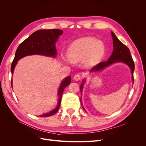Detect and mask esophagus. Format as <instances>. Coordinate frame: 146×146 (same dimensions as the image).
<instances>
[{
  "mask_svg": "<svg viewBox=\"0 0 146 146\" xmlns=\"http://www.w3.org/2000/svg\"><path fill=\"white\" fill-rule=\"evenodd\" d=\"M81 78H82V77H81L80 75L77 74V75H76V76H74V80H76V81H78V80H80Z\"/></svg>",
  "mask_w": 146,
  "mask_h": 146,
  "instance_id": "obj_1",
  "label": "esophagus"
}]
</instances>
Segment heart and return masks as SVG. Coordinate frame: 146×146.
<instances>
[{"mask_svg": "<svg viewBox=\"0 0 146 146\" xmlns=\"http://www.w3.org/2000/svg\"><path fill=\"white\" fill-rule=\"evenodd\" d=\"M105 53V46L101 41L96 38L85 37L78 39L69 46L68 56L69 60L65 61L78 63L83 61L86 67L90 68L98 64Z\"/></svg>", "mask_w": 146, "mask_h": 146, "instance_id": "obj_1", "label": "heart"}]
</instances>
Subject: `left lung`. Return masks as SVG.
<instances>
[{
  "label": "left lung",
  "instance_id": "obj_1",
  "mask_svg": "<svg viewBox=\"0 0 146 146\" xmlns=\"http://www.w3.org/2000/svg\"><path fill=\"white\" fill-rule=\"evenodd\" d=\"M111 36L113 38V51L111 55L110 56V58L107 61H104V62H101L95 66L94 67L92 68L90 72H98L100 71V70H103L105 68L108 67V66H110L112 64L116 63H123L125 64H127L130 68L131 72V78L132 81H133V72L135 70V64L134 61L132 59L131 55L130 54V52L129 50V48H128L125 45L117 39L116 36L113 32H111ZM85 82V80H83V83L80 85V91L81 93L83 90V85ZM82 105V99H80ZM83 108L85 110L84 107H83Z\"/></svg>",
  "mask_w": 146,
  "mask_h": 146
}]
</instances>
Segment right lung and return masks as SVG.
<instances>
[{"mask_svg":"<svg viewBox=\"0 0 146 146\" xmlns=\"http://www.w3.org/2000/svg\"><path fill=\"white\" fill-rule=\"evenodd\" d=\"M63 31L59 29L49 30H39L33 33L30 36L20 44L15 53V58L13 60L11 72L13 76L15 66L20 59L28 55H40L46 56L55 58L57 54L55 47V42L57 41L58 37L63 34ZM71 81L70 76L66 77L61 82L58 89V100L57 106L55 109L51 111L40 115V117H48L55 114L60 107L61 96L64 88L68 86ZM13 80L11 78V87L13 89Z\"/></svg>","mask_w":146,"mask_h":146,"instance_id":"obj_1","label":"right lung"}]
</instances>
